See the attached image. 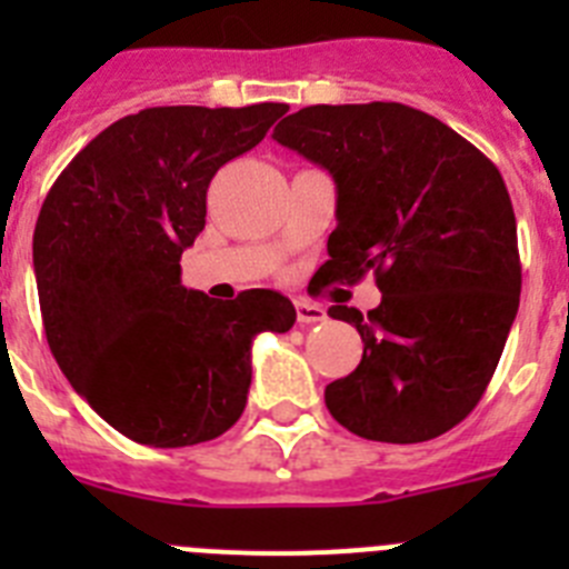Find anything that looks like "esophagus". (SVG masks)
<instances>
[{
  "mask_svg": "<svg viewBox=\"0 0 569 569\" xmlns=\"http://www.w3.org/2000/svg\"><path fill=\"white\" fill-rule=\"evenodd\" d=\"M296 319H299V325H316V321L328 319V313H325V308L313 305V301L299 299L296 301Z\"/></svg>",
  "mask_w": 569,
  "mask_h": 569,
  "instance_id": "obj_1",
  "label": "esophagus"
}]
</instances>
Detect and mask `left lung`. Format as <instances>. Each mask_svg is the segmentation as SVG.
<instances>
[{"instance_id":"obj_1","label":"left lung","mask_w":569,"mask_h":569,"mask_svg":"<svg viewBox=\"0 0 569 569\" xmlns=\"http://www.w3.org/2000/svg\"><path fill=\"white\" fill-rule=\"evenodd\" d=\"M273 139L330 170L336 230L328 281L367 273L379 308L333 305L365 353L325 405L350 433L416 445L479 405L519 313L516 213L499 168L425 110L399 102L310 104Z\"/></svg>"}]
</instances>
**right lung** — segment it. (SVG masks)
<instances>
[{
	"label": "right lung",
	"instance_id": "right-lung-1",
	"mask_svg": "<svg viewBox=\"0 0 569 569\" xmlns=\"http://www.w3.org/2000/svg\"><path fill=\"white\" fill-rule=\"evenodd\" d=\"M288 104L144 108L90 139L33 230L50 353L110 427L148 447L210 441L248 405L250 345L293 328L276 290L213 301L182 284L216 170L264 139Z\"/></svg>",
	"mask_w": 569,
	"mask_h": 569
}]
</instances>
